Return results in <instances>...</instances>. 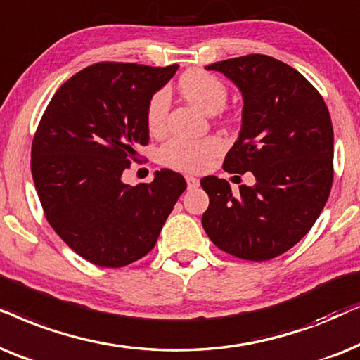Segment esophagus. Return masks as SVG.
<instances>
[{
	"label": "esophagus",
	"instance_id": "1",
	"mask_svg": "<svg viewBox=\"0 0 360 360\" xmlns=\"http://www.w3.org/2000/svg\"><path fill=\"white\" fill-rule=\"evenodd\" d=\"M186 181H188V188L189 189H195L199 186V179L194 176H186Z\"/></svg>",
	"mask_w": 360,
	"mask_h": 360
}]
</instances>
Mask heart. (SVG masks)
I'll list each match as a JSON object with an SVG mask.
<instances>
[{
    "instance_id": "1",
    "label": "heart",
    "mask_w": 360,
    "mask_h": 360,
    "mask_svg": "<svg viewBox=\"0 0 360 360\" xmlns=\"http://www.w3.org/2000/svg\"><path fill=\"white\" fill-rule=\"evenodd\" d=\"M179 89L191 103L204 113L214 115L225 107L229 90L222 80L205 70H189L181 75ZM169 112V97L166 90H158L146 103V124L153 135L165 131ZM224 151V143L215 136L191 140L172 138L161 148V162L172 169L184 172H199L212 165Z\"/></svg>"
}]
</instances>
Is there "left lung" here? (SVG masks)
<instances>
[{
  "label": "left lung",
  "mask_w": 360,
  "mask_h": 360,
  "mask_svg": "<svg viewBox=\"0 0 360 360\" xmlns=\"http://www.w3.org/2000/svg\"><path fill=\"white\" fill-rule=\"evenodd\" d=\"M240 89L242 130L224 160L230 174L252 171L255 186L233 194L225 179L205 176L202 227L220 250L252 262L296 245L324 209L333 186L334 133L323 97L298 70L250 54L205 67Z\"/></svg>",
  "instance_id": "1"
}]
</instances>
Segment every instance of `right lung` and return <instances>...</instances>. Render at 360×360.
Segmentation results:
<instances>
[{"label": "right lung", "instance_id": "add662e5", "mask_svg": "<svg viewBox=\"0 0 360 360\" xmlns=\"http://www.w3.org/2000/svg\"><path fill=\"white\" fill-rule=\"evenodd\" d=\"M177 64L97 62L77 72L51 98L31 150V171L51 227L75 253L120 268L153 250L186 181L171 169L151 183L124 184L150 130L146 103Z\"/></svg>", "mask_w": 360, "mask_h": 360}]
</instances>
